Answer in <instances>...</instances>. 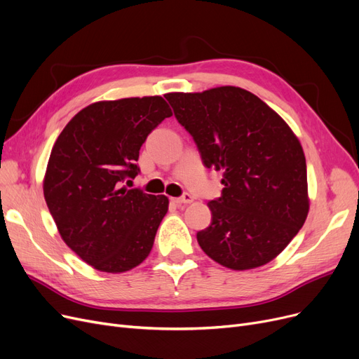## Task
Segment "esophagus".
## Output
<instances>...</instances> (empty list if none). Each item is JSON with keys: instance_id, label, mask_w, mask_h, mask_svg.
Here are the masks:
<instances>
[{"instance_id": "esophagus-1", "label": "esophagus", "mask_w": 359, "mask_h": 359, "mask_svg": "<svg viewBox=\"0 0 359 359\" xmlns=\"http://www.w3.org/2000/svg\"><path fill=\"white\" fill-rule=\"evenodd\" d=\"M173 201L176 202V204L182 205V204H191V202L194 201V198H192V195H189V194H184V195L180 196V198H173Z\"/></svg>"}]
</instances>
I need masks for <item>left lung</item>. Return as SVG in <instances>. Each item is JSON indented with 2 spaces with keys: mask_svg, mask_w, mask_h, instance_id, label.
Wrapping results in <instances>:
<instances>
[{
  "mask_svg": "<svg viewBox=\"0 0 359 359\" xmlns=\"http://www.w3.org/2000/svg\"><path fill=\"white\" fill-rule=\"evenodd\" d=\"M165 98L204 165L223 171L222 196L208 202L211 224L196 233L202 251L230 270L266 266L309 211L299 139L273 108L238 86L170 92Z\"/></svg>",
  "mask_w": 359,
  "mask_h": 359,
  "instance_id": "left-lung-1",
  "label": "left lung"
}]
</instances>
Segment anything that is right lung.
<instances>
[{
  "instance_id": "right-lung-1",
  "label": "right lung",
  "mask_w": 359,
  "mask_h": 359,
  "mask_svg": "<svg viewBox=\"0 0 359 359\" xmlns=\"http://www.w3.org/2000/svg\"><path fill=\"white\" fill-rule=\"evenodd\" d=\"M173 116L164 98L93 102L60 133L43 176V196L61 239L95 270L124 273L151 252L168 210L165 195L128 189L147 136Z\"/></svg>"
}]
</instances>
